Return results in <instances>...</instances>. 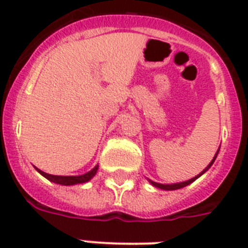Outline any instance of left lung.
Instances as JSON below:
<instances>
[{
  "label": "left lung",
  "mask_w": 248,
  "mask_h": 248,
  "mask_svg": "<svg viewBox=\"0 0 248 248\" xmlns=\"http://www.w3.org/2000/svg\"><path fill=\"white\" fill-rule=\"evenodd\" d=\"M218 151H219V149H218ZM218 151H217V154H216V155H214V157H213V160H212V161H211V164H209V165H208L207 168H205V169L203 170V171L201 172V174H198V175H197V176H194V178L189 179V180H186V182H183V183H176V184H160V183H155V182H153V180H149V182L151 183V184H153L154 186H156V188L164 189V190H176V189L184 188V186H186V185L191 184V183L194 182L195 179H198L199 176H201V175H203V174H204V172L207 171V170L209 169V168H211L212 165H213L214 160H216V157H217V155H218Z\"/></svg>",
  "instance_id": "8db88e82"
}]
</instances>
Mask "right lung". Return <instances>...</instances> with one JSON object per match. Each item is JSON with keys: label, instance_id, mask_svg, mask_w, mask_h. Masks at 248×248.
Segmentation results:
<instances>
[{"label": "right lung", "instance_id": "1", "mask_svg": "<svg viewBox=\"0 0 248 248\" xmlns=\"http://www.w3.org/2000/svg\"><path fill=\"white\" fill-rule=\"evenodd\" d=\"M35 169L40 172L41 175L45 176L47 180H50V182L57 183V184H62V185H74V184H82V183L89 182V180L95 175V172H97V170H98V165L94 166L91 171L85 172V174H83V175H77V176L51 175V174H46V172L41 171V170L37 169V168H35Z\"/></svg>", "mask_w": 248, "mask_h": 248}]
</instances>
